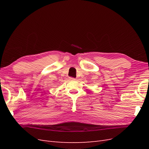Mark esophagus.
Wrapping results in <instances>:
<instances>
[{
	"label": "esophagus",
	"mask_w": 149,
	"mask_h": 149,
	"mask_svg": "<svg viewBox=\"0 0 149 149\" xmlns=\"http://www.w3.org/2000/svg\"><path fill=\"white\" fill-rule=\"evenodd\" d=\"M70 79H71V80H76V79H75V78H72V77H70Z\"/></svg>",
	"instance_id": "1"
}]
</instances>
